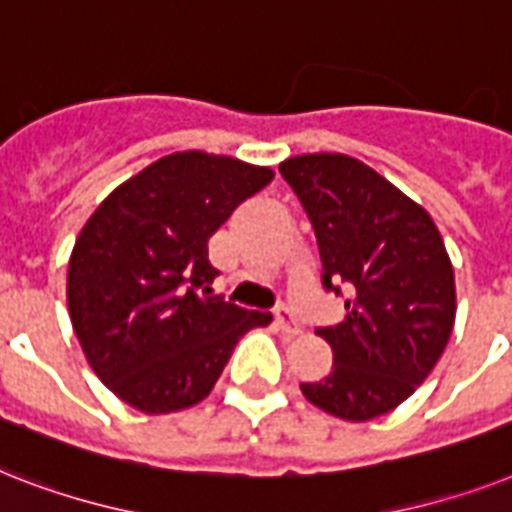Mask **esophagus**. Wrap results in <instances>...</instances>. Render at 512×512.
<instances>
[{"label": "esophagus", "mask_w": 512, "mask_h": 512, "mask_svg": "<svg viewBox=\"0 0 512 512\" xmlns=\"http://www.w3.org/2000/svg\"><path fill=\"white\" fill-rule=\"evenodd\" d=\"M273 318H276V326H278V331H281V334H286V336H297L299 334L297 321H294V315L289 313L286 307H278Z\"/></svg>", "instance_id": "34e87169"}]
</instances>
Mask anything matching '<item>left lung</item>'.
Listing matches in <instances>:
<instances>
[{
  "mask_svg": "<svg viewBox=\"0 0 512 512\" xmlns=\"http://www.w3.org/2000/svg\"><path fill=\"white\" fill-rule=\"evenodd\" d=\"M313 223L323 286H343L342 323L318 331L334 368L302 384L315 407L371 421L410 397L450 342L458 310L455 270L431 215L365 162L339 152L278 165Z\"/></svg>",
  "mask_w": 512,
  "mask_h": 512,
  "instance_id": "left-lung-1",
  "label": "left lung"
}]
</instances>
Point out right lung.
<instances>
[{
  "mask_svg": "<svg viewBox=\"0 0 512 512\" xmlns=\"http://www.w3.org/2000/svg\"><path fill=\"white\" fill-rule=\"evenodd\" d=\"M273 170L210 152H173L112 189L68 263V313L91 371L147 415L213 392L239 336L270 313L210 297L207 242ZM206 292L202 293L201 289Z\"/></svg>",
  "mask_w": 512,
  "mask_h": 512,
  "instance_id": "right-lung-1",
  "label": "right lung"
}]
</instances>
